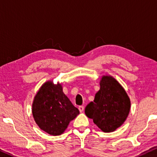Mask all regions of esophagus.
Segmentation results:
<instances>
[{"label": "esophagus", "mask_w": 157, "mask_h": 157, "mask_svg": "<svg viewBox=\"0 0 157 157\" xmlns=\"http://www.w3.org/2000/svg\"><path fill=\"white\" fill-rule=\"evenodd\" d=\"M78 109H79V111H80V112H83V110H84V106H78Z\"/></svg>", "instance_id": "esophagus-1"}]
</instances>
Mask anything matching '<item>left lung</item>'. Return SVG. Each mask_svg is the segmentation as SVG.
Listing matches in <instances>:
<instances>
[{
	"instance_id": "left-lung-1",
	"label": "left lung",
	"mask_w": 157,
	"mask_h": 157,
	"mask_svg": "<svg viewBox=\"0 0 157 157\" xmlns=\"http://www.w3.org/2000/svg\"><path fill=\"white\" fill-rule=\"evenodd\" d=\"M100 89L94 101L85 108V113L104 132H112L127 119L130 111V98L123 86L110 75L103 76Z\"/></svg>"
}]
</instances>
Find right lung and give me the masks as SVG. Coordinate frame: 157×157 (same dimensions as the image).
Here are the masks:
<instances>
[{"label":"right lung","instance_id":"obj_1","mask_svg":"<svg viewBox=\"0 0 157 157\" xmlns=\"http://www.w3.org/2000/svg\"><path fill=\"white\" fill-rule=\"evenodd\" d=\"M32 113L40 129L52 136H59L79 114V111L64 94L61 83L54 84L48 81L34 97Z\"/></svg>","mask_w":157,"mask_h":157}]
</instances>
